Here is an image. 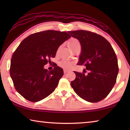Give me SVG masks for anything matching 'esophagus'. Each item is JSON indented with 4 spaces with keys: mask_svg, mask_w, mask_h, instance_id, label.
I'll use <instances>...</instances> for the list:
<instances>
[{
    "mask_svg": "<svg viewBox=\"0 0 130 130\" xmlns=\"http://www.w3.org/2000/svg\"><path fill=\"white\" fill-rule=\"evenodd\" d=\"M69 71V70H67V69H64V70H63V72H64L65 73H67V72H68Z\"/></svg>",
    "mask_w": 130,
    "mask_h": 130,
    "instance_id": "obj_1",
    "label": "esophagus"
}]
</instances>
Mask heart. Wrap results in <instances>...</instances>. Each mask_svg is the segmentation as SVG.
I'll use <instances>...</instances> for the list:
<instances>
[{
    "label": "heart",
    "mask_w": 130,
    "mask_h": 130,
    "mask_svg": "<svg viewBox=\"0 0 130 130\" xmlns=\"http://www.w3.org/2000/svg\"><path fill=\"white\" fill-rule=\"evenodd\" d=\"M68 46L70 49L73 50L77 46L80 45V42L78 41V39L74 38H72L69 39V41H68ZM73 65V62H72L69 60H61L60 62H59V66L61 68H63L65 69H69L70 68L72 67V66Z\"/></svg>",
    "instance_id": "1"
}]
</instances>
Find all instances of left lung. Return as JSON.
Segmentation results:
<instances>
[{
	"label": "left lung",
	"mask_w": 130,
	"mask_h": 130,
	"mask_svg": "<svg viewBox=\"0 0 130 130\" xmlns=\"http://www.w3.org/2000/svg\"><path fill=\"white\" fill-rule=\"evenodd\" d=\"M72 37L80 41L81 54L78 65L89 70L87 75L75 72L76 78L70 84L83 99L97 103L108 96L115 85L119 72L118 59L113 49L106 39L87 30L70 31Z\"/></svg>",
	"instance_id": "8db88e82"
}]
</instances>
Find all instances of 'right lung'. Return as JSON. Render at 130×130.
I'll return each instance as SVG.
<instances>
[{
    "label": "right lung",
    "instance_id": "1",
    "mask_svg": "<svg viewBox=\"0 0 130 130\" xmlns=\"http://www.w3.org/2000/svg\"><path fill=\"white\" fill-rule=\"evenodd\" d=\"M70 37L66 31L46 30L30 35L13 53L10 73L15 89L30 102H37L50 95L63 74L55 64L50 71L44 66L54 58L60 46Z\"/></svg>",
    "mask_w": 130,
    "mask_h": 130
}]
</instances>
